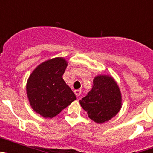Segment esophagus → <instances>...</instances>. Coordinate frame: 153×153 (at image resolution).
I'll return each mask as SVG.
<instances>
[{"label": "esophagus", "mask_w": 153, "mask_h": 153, "mask_svg": "<svg viewBox=\"0 0 153 153\" xmlns=\"http://www.w3.org/2000/svg\"><path fill=\"white\" fill-rule=\"evenodd\" d=\"M74 93H75L76 96H77V97H79V96L81 94V90H74Z\"/></svg>", "instance_id": "esophagus-1"}]
</instances>
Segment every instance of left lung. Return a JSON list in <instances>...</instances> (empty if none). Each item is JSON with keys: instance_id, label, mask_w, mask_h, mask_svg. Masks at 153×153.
<instances>
[{"instance_id": "obj_1", "label": "left lung", "mask_w": 153, "mask_h": 153, "mask_svg": "<svg viewBox=\"0 0 153 153\" xmlns=\"http://www.w3.org/2000/svg\"><path fill=\"white\" fill-rule=\"evenodd\" d=\"M90 119L97 123L108 121L121 108V93L116 81L108 76H98L93 79L92 90L79 100Z\"/></svg>"}]
</instances>
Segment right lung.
Listing matches in <instances>:
<instances>
[{"mask_svg":"<svg viewBox=\"0 0 153 153\" xmlns=\"http://www.w3.org/2000/svg\"><path fill=\"white\" fill-rule=\"evenodd\" d=\"M67 66L63 58L51 59L39 65L28 79L27 93L30 104L45 118L56 116L76 99L62 77Z\"/></svg>","mask_w":153,"mask_h":153,"instance_id":"obj_1","label":"right lung"}]
</instances>
